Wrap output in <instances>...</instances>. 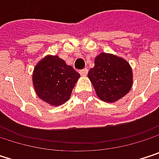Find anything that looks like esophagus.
<instances>
[{
    "instance_id": "obj_1",
    "label": "esophagus",
    "mask_w": 159,
    "mask_h": 159,
    "mask_svg": "<svg viewBox=\"0 0 159 159\" xmlns=\"http://www.w3.org/2000/svg\"><path fill=\"white\" fill-rule=\"evenodd\" d=\"M87 73H88V70L85 68V69H83V70H81L80 71V74H81V75L82 76H86L87 75Z\"/></svg>"
}]
</instances>
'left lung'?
<instances>
[{
	"instance_id": "1",
	"label": "left lung",
	"mask_w": 159,
	"mask_h": 159,
	"mask_svg": "<svg viewBox=\"0 0 159 159\" xmlns=\"http://www.w3.org/2000/svg\"><path fill=\"white\" fill-rule=\"evenodd\" d=\"M97 96L105 102L113 103L128 94L133 86V70L121 57L101 52L95 58V66L88 72Z\"/></svg>"
}]
</instances>
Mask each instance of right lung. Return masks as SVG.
Listing matches in <instances>:
<instances>
[{
	"mask_svg": "<svg viewBox=\"0 0 159 159\" xmlns=\"http://www.w3.org/2000/svg\"><path fill=\"white\" fill-rule=\"evenodd\" d=\"M80 75L57 55H47L35 66L32 75L38 97L52 107L64 104L71 97Z\"/></svg>",
	"mask_w": 159,
	"mask_h": 159,
	"instance_id": "obj_1",
	"label": "right lung"
}]
</instances>
